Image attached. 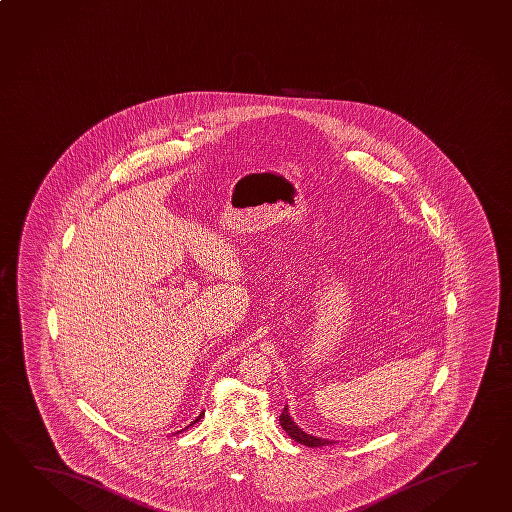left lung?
I'll return each mask as SVG.
<instances>
[{
  "mask_svg": "<svg viewBox=\"0 0 512 512\" xmlns=\"http://www.w3.org/2000/svg\"><path fill=\"white\" fill-rule=\"evenodd\" d=\"M280 425L283 427V431L291 436L292 440L298 441L301 445H307V447H323V445H331V443H334L332 440H325V438H318V436L307 434L301 427H298V423L292 420L291 414H289V405H285V409L281 412Z\"/></svg>",
  "mask_w": 512,
  "mask_h": 512,
  "instance_id": "8db88e82",
  "label": "left lung"
}]
</instances>
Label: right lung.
<instances>
[{
	"label": "right lung",
	"mask_w": 512,
	"mask_h": 512,
	"mask_svg": "<svg viewBox=\"0 0 512 512\" xmlns=\"http://www.w3.org/2000/svg\"><path fill=\"white\" fill-rule=\"evenodd\" d=\"M201 418H203V412H201L200 416H198V418H196V420L192 421V423H198V421H200ZM192 423H191V425H192Z\"/></svg>",
	"instance_id": "add662e5"
}]
</instances>
